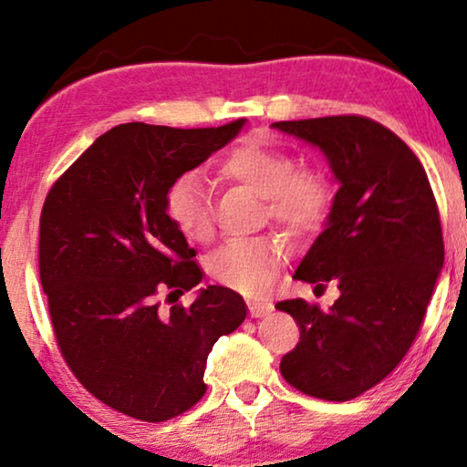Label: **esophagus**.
Returning a JSON list of instances; mask_svg holds the SVG:
<instances>
[{
  "label": "esophagus",
  "instance_id": "1",
  "mask_svg": "<svg viewBox=\"0 0 467 467\" xmlns=\"http://www.w3.org/2000/svg\"><path fill=\"white\" fill-rule=\"evenodd\" d=\"M248 308H250V315H253V317H265V315L271 313L274 305L267 303V300H261V298H248Z\"/></svg>",
  "mask_w": 467,
  "mask_h": 467
}]
</instances>
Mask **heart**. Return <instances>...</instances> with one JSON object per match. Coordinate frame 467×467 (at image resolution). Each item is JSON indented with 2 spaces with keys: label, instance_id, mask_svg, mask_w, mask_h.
I'll use <instances>...</instances> for the list:
<instances>
[{
  "label": "heart",
  "instance_id": "b5f03b06",
  "mask_svg": "<svg viewBox=\"0 0 467 467\" xmlns=\"http://www.w3.org/2000/svg\"><path fill=\"white\" fill-rule=\"evenodd\" d=\"M219 175L242 183L265 200L271 219L292 235L317 232L332 204L327 177L315 167H294L282 148L244 141L219 161ZM164 214L190 242H209L214 234L211 196L196 173L175 177L164 190ZM284 244L277 238L235 240L213 254L209 271L214 282L246 296L265 294L275 282Z\"/></svg>",
  "mask_w": 467,
  "mask_h": 467
}]
</instances>
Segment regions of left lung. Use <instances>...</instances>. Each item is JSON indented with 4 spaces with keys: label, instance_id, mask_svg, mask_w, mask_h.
Instances as JSON below:
<instances>
[{
    "label": "left lung",
    "instance_id": "obj_1",
    "mask_svg": "<svg viewBox=\"0 0 467 467\" xmlns=\"http://www.w3.org/2000/svg\"><path fill=\"white\" fill-rule=\"evenodd\" d=\"M317 146L338 179L326 229L294 279L338 285L324 311L303 298L277 303L300 327L279 369L294 389L350 400L390 374L418 336L444 261L439 206L411 148L376 120L340 114L279 120Z\"/></svg>",
    "mask_w": 467,
    "mask_h": 467
}]
</instances>
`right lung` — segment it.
Listing matches in <instances>:
<instances>
[{
  "label": "right lung",
  "mask_w": 467,
  "mask_h": 467,
  "mask_svg": "<svg viewBox=\"0 0 467 467\" xmlns=\"http://www.w3.org/2000/svg\"><path fill=\"white\" fill-rule=\"evenodd\" d=\"M125 123L56 179L39 221V277L56 342L93 397L129 418L164 421L204 397L213 344L246 319L223 285L161 311L202 282L196 250L164 214V190L240 133Z\"/></svg>",
  "instance_id": "obj_1"
}]
</instances>
